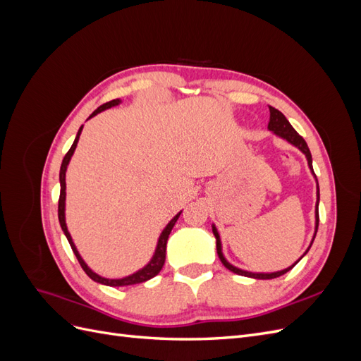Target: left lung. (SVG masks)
Returning <instances> with one entry per match:
<instances>
[{"label":"left lung","mask_w":361,"mask_h":361,"mask_svg":"<svg viewBox=\"0 0 361 361\" xmlns=\"http://www.w3.org/2000/svg\"><path fill=\"white\" fill-rule=\"evenodd\" d=\"M268 129H269V130H274V133H276L277 135H280L281 138L288 140L290 145L297 146V147L302 152V154H304L305 157H307L309 167H310L312 171H313V167H312V154H310L307 143H305V140L297 133V130H295V129L292 128V125L289 123V120H288L285 116H283V113H280L279 110H276V108H272V106H269V123H268ZM313 174H314V171H313ZM318 203H319V187H318ZM318 203H316V232H318V224H319ZM212 231H214V235H215V238H216V253H218V257H220V260H221V264H223L227 269H231L232 272H235V274H238V276H245V277H253V279H262V280L276 279V277H280V276H283V274H286V272L290 271L295 265H297L298 260H300V259H298L292 267H289V268H286V269L279 271V272H271V274H256V272L243 271V269H239V268L231 265V264H228V262L224 259V256H223V253H221V241H220V236H218V232H216L215 227H212ZM314 235H316V233H314ZM313 239H314V238H313ZM307 251H309V250H307ZM307 251H305V253H307ZM305 253H304V255H305Z\"/></svg>","instance_id":"8db88e82"}]
</instances>
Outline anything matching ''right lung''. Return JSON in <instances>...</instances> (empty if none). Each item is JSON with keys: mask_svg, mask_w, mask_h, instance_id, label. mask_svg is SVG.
<instances>
[{"mask_svg": "<svg viewBox=\"0 0 361 361\" xmlns=\"http://www.w3.org/2000/svg\"><path fill=\"white\" fill-rule=\"evenodd\" d=\"M118 104H120V99H113V101H110V102H106V104L101 105L99 108H96V110L90 114V117H93V116H96L97 113H101V111L106 110V108H111V106L118 105ZM81 130H82V126L80 128L78 134H76V138H75V141H73L72 147L69 149L68 154L64 155L63 162H61V169H60L59 221H60V226H61V228H63V232H64V235H66L68 241H69V244H71V247H72V251L75 253L76 259H78L81 268L84 269L85 274L89 276L92 280H94V281H97V283H102V285H106V286H129V285H137V283H143V281H146V280H150L152 277H155V276L158 274V272L162 269V267H164V262H166L167 239H169V235H170V232H171V228H173L174 223L178 221V218H179L180 212H179L176 216H174L173 220L167 224V227L162 231V233H161V236H159V239H158V245H157V250H155V255H154V257H152V260L149 262V264H147L143 269L137 271L135 274H133V276H128V277H125V279H117V280L104 279V277H101V276H97L96 272H93L89 267H87L85 262L81 259V256H80V253H78V250H76V247H75V244H73V241H72L71 233L68 232L66 221H64V200H66V169H68V164H69V161H71V158H72V155H73V152H75L76 143H78V140H80Z\"/></svg>", "mask_w": 361, "mask_h": 361, "instance_id": "right-lung-1", "label": "right lung"}]
</instances>
